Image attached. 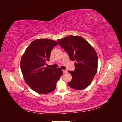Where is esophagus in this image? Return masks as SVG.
<instances>
[{"label": "esophagus", "instance_id": "34e87169", "mask_svg": "<svg viewBox=\"0 0 122 122\" xmlns=\"http://www.w3.org/2000/svg\"><path fill=\"white\" fill-rule=\"evenodd\" d=\"M62 71H63V72H64V73H67V72H68V71H67V70H62Z\"/></svg>", "mask_w": 122, "mask_h": 122}]
</instances>
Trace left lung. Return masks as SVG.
<instances>
[{
  "instance_id": "obj_1",
  "label": "left lung",
  "mask_w": 122,
  "mask_h": 122,
  "mask_svg": "<svg viewBox=\"0 0 122 122\" xmlns=\"http://www.w3.org/2000/svg\"><path fill=\"white\" fill-rule=\"evenodd\" d=\"M57 41L68 53L70 60L75 61V70L68 71L72 76L69 86L78 90L89 86L98 69V56L94 48L78 36H69Z\"/></svg>"
}]
</instances>
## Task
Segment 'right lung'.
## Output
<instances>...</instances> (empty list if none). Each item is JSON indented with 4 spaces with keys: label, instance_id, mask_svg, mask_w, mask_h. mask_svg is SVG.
I'll return each mask as SVG.
<instances>
[{
    "label": "right lung",
    "instance_id": "right-lung-1",
    "mask_svg": "<svg viewBox=\"0 0 122 122\" xmlns=\"http://www.w3.org/2000/svg\"><path fill=\"white\" fill-rule=\"evenodd\" d=\"M57 44L51 39L35 40L29 44L22 56L21 70L25 81L36 93L47 94L53 91L63 74L60 68L44 67L49 61L51 51Z\"/></svg>",
    "mask_w": 122,
    "mask_h": 122
}]
</instances>
